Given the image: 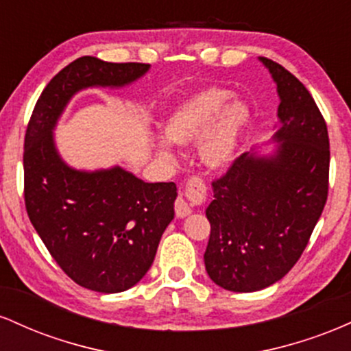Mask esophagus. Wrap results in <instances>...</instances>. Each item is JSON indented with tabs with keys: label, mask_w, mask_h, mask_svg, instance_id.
<instances>
[{
	"label": "esophagus",
	"mask_w": 351,
	"mask_h": 351,
	"mask_svg": "<svg viewBox=\"0 0 351 351\" xmlns=\"http://www.w3.org/2000/svg\"><path fill=\"white\" fill-rule=\"evenodd\" d=\"M208 188L199 176H195L186 183L184 191L180 193L175 201V213L178 217H184L191 213V204H199L206 199Z\"/></svg>",
	"instance_id": "1"
}]
</instances>
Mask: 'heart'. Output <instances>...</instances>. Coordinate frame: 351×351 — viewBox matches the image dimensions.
<instances>
[{"instance_id": "b5f03b06", "label": "heart", "mask_w": 351, "mask_h": 351, "mask_svg": "<svg viewBox=\"0 0 351 351\" xmlns=\"http://www.w3.org/2000/svg\"><path fill=\"white\" fill-rule=\"evenodd\" d=\"M231 97L228 88L211 87L184 99L165 120V138L175 145H189L199 138L201 163L211 170L226 168L234 160L251 119L243 100L229 102ZM160 153L170 156L165 143H160Z\"/></svg>"}]
</instances>
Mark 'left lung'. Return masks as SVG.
<instances>
[{
  "mask_svg": "<svg viewBox=\"0 0 351 351\" xmlns=\"http://www.w3.org/2000/svg\"><path fill=\"white\" fill-rule=\"evenodd\" d=\"M279 92L276 155L243 153L213 181L204 265L219 287L256 292L280 280L307 247L328 196L330 143L315 100L295 75L261 58Z\"/></svg>",
  "mask_w": 351,
  "mask_h": 351,
  "instance_id": "obj_1",
  "label": "left lung"
}]
</instances>
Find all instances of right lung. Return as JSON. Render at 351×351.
<instances>
[{
	"instance_id": "obj_1",
	"label": "right lung",
	"mask_w": 351,
	"mask_h": 351,
	"mask_svg": "<svg viewBox=\"0 0 351 351\" xmlns=\"http://www.w3.org/2000/svg\"><path fill=\"white\" fill-rule=\"evenodd\" d=\"M148 67L92 56L75 59L44 88L26 128L27 216L52 259L88 291L123 292L147 274L175 216L176 184L145 183L120 167L94 173L72 170L56 152L52 128L80 88L125 86Z\"/></svg>"
}]
</instances>
